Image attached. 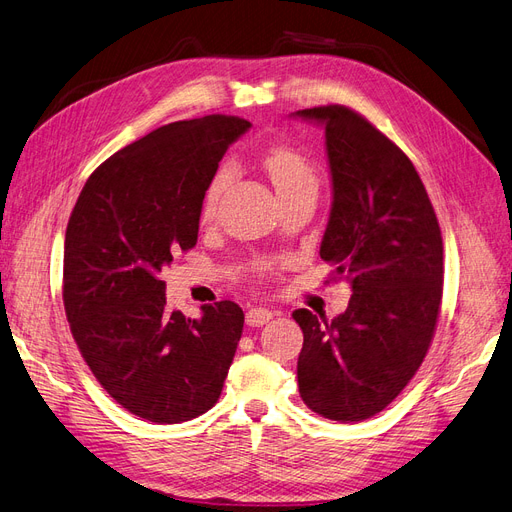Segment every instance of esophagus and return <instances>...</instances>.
I'll list each match as a JSON object with an SVG mask.
<instances>
[{
    "mask_svg": "<svg viewBox=\"0 0 512 512\" xmlns=\"http://www.w3.org/2000/svg\"><path fill=\"white\" fill-rule=\"evenodd\" d=\"M274 317V312L270 308H251L249 312H246V325L249 327H261L266 325L270 319Z\"/></svg>",
    "mask_w": 512,
    "mask_h": 512,
    "instance_id": "obj_1",
    "label": "esophagus"
}]
</instances>
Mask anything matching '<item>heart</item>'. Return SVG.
<instances>
[{
    "label": "heart",
    "mask_w": 512,
    "mask_h": 512,
    "mask_svg": "<svg viewBox=\"0 0 512 512\" xmlns=\"http://www.w3.org/2000/svg\"><path fill=\"white\" fill-rule=\"evenodd\" d=\"M263 168H266L268 176L272 178V183L276 187L278 197H285L293 191H300L306 187H315L317 189V174L312 163L291 146H272L263 153ZM232 180V168L221 166L214 176L210 178V183L204 193V202H202V217L208 219L212 217L214 208H217V202L225 187Z\"/></svg>",
    "instance_id": "obj_1"
}]
</instances>
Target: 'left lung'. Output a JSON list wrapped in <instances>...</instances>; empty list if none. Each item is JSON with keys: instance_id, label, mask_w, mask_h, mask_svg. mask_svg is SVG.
<instances>
[{"instance_id": "8db88e82", "label": "left lung", "mask_w": 512, "mask_h": 512, "mask_svg": "<svg viewBox=\"0 0 512 512\" xmlns=\"http://www.w3.org/2000/svg\"><path fill=\"white\" fill-rule=\"evenodd\" d=\"M291 117L321 125L332 208L321 259L351 300L327 321L300 308L298 385L317 415L353 423L391 404L430 349L442 300V236L412 161L357 112L321 106Z\"/></svg>"}]
</instances>
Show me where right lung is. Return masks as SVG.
<instances>
[{"label":"right lung","mask_w":512,"mask_h":512,"mask_svg":"<svg viewBox=\"0 0 512 512\" xmlns=\"http://www.w3.org/2000/svg\"><path fill=\"white\" fill-rule=\"evenodd\" d=\"M251 123L176 121L127 144L82 187L65 232L63 304L100 385L131 415L183 423L217 404L242 336L234 302L170 310L161 270L193 249L204 193Z\"/></svg>","instance_id":"obj_1"}]
</instances>
